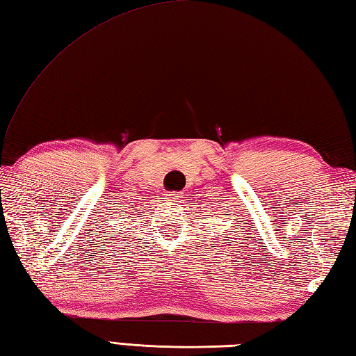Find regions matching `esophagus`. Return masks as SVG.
<instances>
[{"label": "esophagus", "mask_w": 356, "mask_h": 356, "mask_svg": "<svg viewBox=\"0 0 356 356\" xmlns=\"http://www.w3.org/2000/svg\"><path fill=\"white\" fill-rule=\"evenodd\" d=\"M170 196H171L170 199H171L172 202H177V200H179V199H177V197H179V194H170Z\"/></svg>", "instance_id": "1"}]
</instances>
